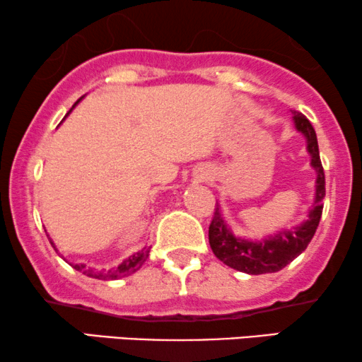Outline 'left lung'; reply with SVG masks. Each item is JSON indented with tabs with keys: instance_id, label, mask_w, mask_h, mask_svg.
<instances>
[{
	"instance_id": "8db88e82",
	"label": "left lung",
	"mask_w": 362,
	"mask_h": 362,
	"mask_svg": "<svg viewBox=\"0 0 362 362\" xmlns=\"http://www.w3.org/2000/svg\"><path fill=\"white\" fill-rule=\"evenodd\" d=\"M294 128L306 138L308 153L311 156V166L316 171V194H314L313 209L309 211L308 219L301 224L283 229L274 236H267L261 241L236 238L224 223L221 208L216 203L213 221L209 224V246L214 256L233 269L246 274H266L278 273L296 259L306 250L308 244L316 233L319 219L322 214V199L326 196V180L322 170L316 131L303 112L293 111Z\"/></svg>"
}]
</instances>
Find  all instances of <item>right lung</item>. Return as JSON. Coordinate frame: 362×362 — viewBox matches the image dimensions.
I'll list each match as a JSON object with an SVG mask.
<instances>
[{
	"mask_svg": "<svg viewBox=\"0 0 362 362\" xmlns=\"http://www.w3.org/2000/svg\"><path fill=\"white\" fill-rule=\"evenodd\" d=\"M76 105H78V101H76ZM73 107H71V110H73ZM71 110H69V111H71ZM46 236H48V234H46ZM48 239H49L51 246H53L54 250H56L54 243L51 241V238H48ZM149 250H151V247H143V250H141V251L134 252L133 256H129L128 259H124L119 266L111 267V269H95V267H88L86 264H71V266L76 271H79V273L86 274L88 278L103 279V281L121 279V278H126V276L136 273V271H138L139 267L144 264V261H146L148 256H149ZM56 252H58V250H56Z\"/></svg>",
	"mask_w": 362,
	"mask_h": 362,
	"instance_id": "add662e5",
	"label": "right lung"
}]
</instances>
